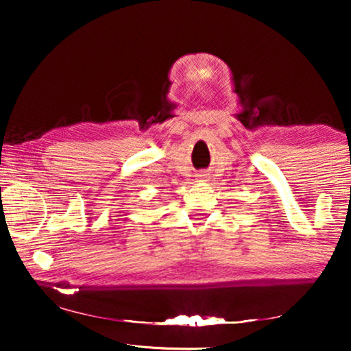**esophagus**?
Here are the masks:
<instances>
[{
    "label": "esophagus",
    "mask_w": 351,
    "mask_h": 351,
    "mask_svg": "<svg viewBox=\"0 0 351 351\" xmlns=\"http://www.w3.org/2000/svg\"><path fill=\"white\" fill-rule=\"evenodd\" d=\"M196 179H198V182H206L208 180V174H206V172H199V174L196 176Z\"/></svg>",
    "instance_id": "esophagus-1"
}]
</instances>
